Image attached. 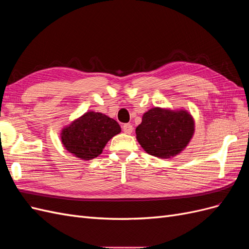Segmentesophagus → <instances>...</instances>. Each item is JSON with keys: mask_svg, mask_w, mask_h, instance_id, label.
Instances as JSON below:
<instances>
[{"mask_svg": "<svg viewBox=\"0 0 249 249\" xmlns=\"http://www.w3.org/2000/svg\"><path fill=\"white\" fill-rule=\"evenodd\" d=\"M134 130V127L131 124H124L123 125V131L125 133V134H131Z\"/></svg>", "mask_w": 249, "mask_h": 249, "instance_id": "34e87169", "label": "esophagus"}]
</instances>
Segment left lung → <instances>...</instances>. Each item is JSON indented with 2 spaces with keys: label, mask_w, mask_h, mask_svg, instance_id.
<instances>
[{
  "label": "left lung",
  "mask_w": 249,
  "mask_h": 249,
  "mask_svg": "<svg viewBox=\"0 0 249 249\" xmlns=\"http://www.w3.org/2000/svg\"><path fill=\"white\" fill-rule=\"evenodd\" d=\"M194 134V120L186 110L155 107L145 112L136 127V138L149 155L168 159L188 145Z\"/></svg>",
  "instance_id": "8db88e82"
}]
</instances>
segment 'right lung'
Listing matches in <instances>:
<instances>
[{
  "instance_id": "right-lung-1",
  "label": "right lung",
  "mask_w": 249,
  "mask_h": 249,
  "mask_svg": "<svg viewBox=\"0 0 249 249\" xmlns=\"http://www.w3.org/2000/svg\"><path fill=\"white\" fill-rule=\"evenodd\" d=\"M122 129L116 120L100 112L89 111L65 126L61 141L65 149L82 160H91L102 154L108 141Z\"/></svg>"
}]
</instances>
